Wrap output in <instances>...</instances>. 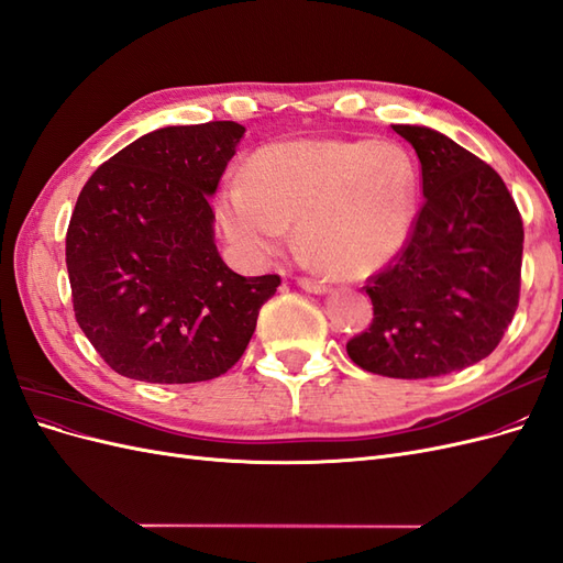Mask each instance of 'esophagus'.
Masks as SVG:
<instances>
[{
    "label": "esophagus",
    "mask_w": 563,
    "mask_h": 563,
    "mask_svg": "<svg viewBox=\"0 0 563 563\" xmlns=\"http://www.w3.org/2000/svg\"><path fill=\"white\" fill-rule=\"evenodd\" d=\"M298 286L305 288V291H312V294L327 291V284L319 282V279H310V277H298Z\"/></svg>",
    "instance_id": "34e87169"
}]
</instances>
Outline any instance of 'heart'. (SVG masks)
Returning <instances> with one entry per match:
<instances>
[{
  "instance_id": "heart-1",
  "label": "heart",
  "mask_w": 563,
  "mask_h": 563,
  "mask_svg": "<svg viewBox=\"0 0 563 563\" xmlns=\"http://www.w3.org/2000/svg\"><path fill=\"white\" fill-rule=\"evenodd\" d=\"M418 176L389 141H291L255 152L220 195L230 242L253 258L282 251L298 223L305 255L335 277L378 267L408 236Z\"/></svg>"
}]
</instances>
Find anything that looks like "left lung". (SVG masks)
<instances>
[{"mask_svg":"<svg viewBox=\"0 0 563 563\" xmlns=\"http://www.w3.org/2000/svg\"><path fill=\"white\" fill-rule=\"evenodd\" d=\"M413 145L422 207L404 246L364 286L371 327L350 360L387 378H437L498 347L519 305L523 223L493 168L428 126L395 124Z\"/></svg>","mask_w":563,"mask_h":563,"instance_id":"left-lung-1","label":"left lung"}]
</instances>
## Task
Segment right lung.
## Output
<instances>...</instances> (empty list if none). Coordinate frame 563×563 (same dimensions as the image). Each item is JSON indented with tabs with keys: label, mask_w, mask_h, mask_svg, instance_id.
I'll list each match as a JSON object with an SVG mask.
<instances>
[{
	"label": "right lung",
	"mask_w": 563,
	"mask_h": 563,
	"mask_svg": "<svg viewBox=\"0 0 563 563\" xmlns=\"http://www.w3.org/2000/svg\"><path fill=\"white\" fill-rule=\"evenodd\" d=\"M244 126H166L117 152L81 187L65 236L79 329L106 364L143 383L228 373L279 275L242 277L218 255L209 197Z\"/></svg>",
	"instance_id": "1"
}]
</instances>
